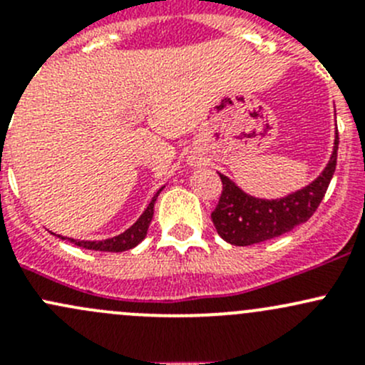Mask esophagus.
<instances>
[{
  "instance_id": "34e87169",
  "label": "esophagus",
  "mask_w": 365,
  "mask_h": 365,
  "mask_svg": "<svg viewBox=\"0 0 365 365\" xmlns=\"http://www.w3.org/2000/svg\"><path fill=\"white\" fill-rule=\"evenodd\" d=\"M190 165H200V162H192V160H190Z\"/></svg>"
}]
</instances>
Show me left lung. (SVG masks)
<instances>
[{"label": "left lung", "instance_id": "left-lung-1", "mask_svg": "<svg viewBox=\"0 0 365 365\" xmlns=\"http://www.w3.org/2000/svg\"><path fill=\"white\" fill-rule=\"evenodd\" d=\"M337 146H339V134L336 128L334 148L325 169L309 185L275 200L251 196L242 190L233 180L219 173L222 180V194L219 205L212 212V222L217 233L227 244L245 247L281 237L293 227L307 222L322 203L336 171Z\"/></svg>", "mask_w": 365, "mask_h": 365}]
</instances>
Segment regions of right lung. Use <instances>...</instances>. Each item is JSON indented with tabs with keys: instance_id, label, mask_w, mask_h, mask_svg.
<instances>
[{
	"instance_id": "obj_1",
	"label": "right lung",
	"mask_w": 365,
	"mask_h": 365,
	"mask_svg": "<svg viewBox=\"0 0 365 365\" xmlns=\"http://www.w3.org/2000/svg\"><path fill=\"white\" fill-rule=\"evenodd\" d=\"M164 189V187H162ZM162 189H159L155 192V196L152 197L150 205L146 206L145 212L141 213L138 220L132 224L128 230H125L123 233L116 235V237L106 238V240H76V238H68V242H72L73 245L83 249H90V251H106V252H123L128 251V249H134L135 245L141 244L145 240L146 233H148V226L152 222L153 217V206H155L157 197L162 192ZM60 237V235H58ZM65 238V237H61Z\"/></svg>"
}]
</instances>
